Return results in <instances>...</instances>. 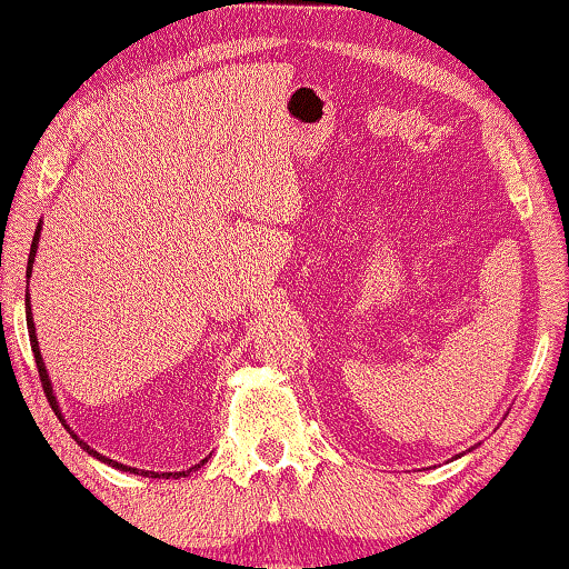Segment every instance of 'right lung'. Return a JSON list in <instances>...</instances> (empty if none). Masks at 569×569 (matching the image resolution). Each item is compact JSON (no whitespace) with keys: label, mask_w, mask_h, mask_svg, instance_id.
<instances>
[{"label":"right lung","mask_w":569,"mask_h":569,"mask_svg":"<svg viewBox=\"0 0 569 569\" xmlns=\"http://www.w3.org/2000/svg\"><path fill=\"white\" fill-rule=\"evenodd\" d=\"M38 238H40V226H38V230H36V236H32V246H30V261H28V277H30V271H32V261H36V251H38ZM24 316H28V333H30V346H32V353H36V365H38V375H40V382H43V390H46V398H48V402H51V408L56 410V416L61 418V413H59V406H56V398H53V390H51V380H48V372H46V365H43V357H40V349H38V339H36V326H32V312H30V300H28V295H24ZM63 421V418H61ZM66 426V423H63ZM79 441V439H77ZM79 447L81 449H87L89 455L92 457H97V459H104L102 455H97L94 449H89V443H84V441H79ZM107 465L110 467H114V469H122V472H141V475H151V477H182V475H189L192 472L194 467H200V465H194L192 469H187V472H163V475H159V472H143V469H133V467H128V465H120V462H114V459H104ZM208 462V459H202V465Z\"/></svg>","instance_id":"add662e5"}]
</instances>
